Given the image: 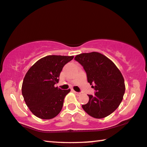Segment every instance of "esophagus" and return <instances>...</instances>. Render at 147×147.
Wrapping results in <instances>:
<instances>
[{"label":"esophagus","instance_id":"esophagus-1","mask_svg":"<svg viewBox=\"0 0 147 147\" xmlns=\"http://www.w3.org/2000/svg\"><path fill=\"white\" fill-rule=\"evenodd\" d=\"M73 92H74V93H75L76 95H80V92H76V91H75L74 90H73Z\"/></svg>","mask_w":147,"mask_h":147}]
</instances>
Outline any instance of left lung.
Returning <instances> with one entry per match:
<instances>
[{
    "label": "left lung",
    "instance_id": "left-lung-1",
    "mask_svg": "<svg viewBox=\"0 0 147 147\" xmlns=\"http://www.w3.org/2000/svg\"><path fill=\"white\" fill-rule=\"evenodd\" d=\"M78 61L87 74L88 82L96 91L88 95L89 101L82 105L84 110L93 117H106L114 112L122 101L125 91L123 76L115 64L101 53L93 52L77 55Z\"/></svg>",
    "mask_w": 147,
    "mask_h": 147
}]
</instances>
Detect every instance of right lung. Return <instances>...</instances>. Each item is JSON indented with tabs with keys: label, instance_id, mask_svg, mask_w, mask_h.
<instances>
[{
	"label": "right lung",
	"instance_id": "1",
	"mask_svg": "<svg viewBox=\"0 0 147 147\" xmlns=\"http://www.w3.org/2000/svg\"><path fill=\"white\" fill-rule=\"evenodd\" d=\"M74 56H47L38 60L27 71L22 86L24 101L30 111L42 119H51L62 109L66 90L55 87L63 67Z\"/></svg>",
	"mask_w": 147,
	"mask_h": 147
}]
</instances>
